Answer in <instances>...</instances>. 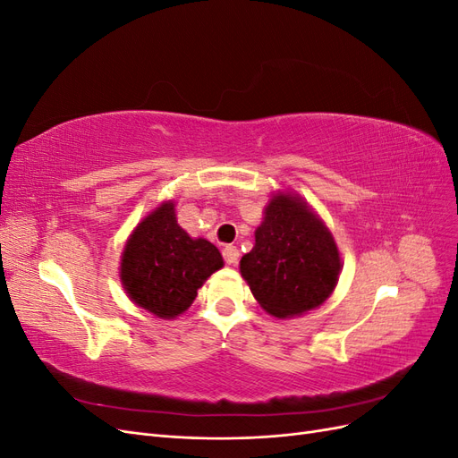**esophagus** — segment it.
<instances>
[{"mask_svg":"<svg viewBox=\"0 0 458 458\" xmlns=\"http://www.w3.org/2000/svg\"><path fill=\"white\" fill-rule=\"evenodd\" d=\"M239 256H241V252H239L237 246L229 244V246L224 248V259H225V263H229V266H237Z\"/></svg>","mask_w":458,"mask_h":458,"instance_id":"esophagus-1","label":"esophagus"}]
</instances>
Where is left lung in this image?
<instances>
[{
  "mask_svg": "<svg viewBox=\"0 0 458 458\" xmlns=\"http://www.w3.org/2000/svg\"><path fill=\"white\" fill-rule=\"evenodd\" d=\"M342 269L335 237L294 192H276L241 259V275L259 306L276 318L303 315L332 294Z\"/></svg>",
  "mask_w": 458,
  "mask_h": 458,
  "instance_id": "left-lung-1",
  "label": "left lung"
}]
</instances>
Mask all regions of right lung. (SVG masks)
<instances>
[{"label": "right lung", "mask_w": 458, "mask_h": 458, "mask_svg": "<svg viewBox=\"0 0 458 458\" xmlns=\"http://www.w3.org/2000/svg\"><path fill=\"white\" fill-rule=\"evenodd\" d=\"M224 267L217 248L177 224L174 200L162 202L133 229L120 261L128 298L158 318L185 313L204 281Z\"/></svg>", "instance_id": "obj_1"}]
</instances>
